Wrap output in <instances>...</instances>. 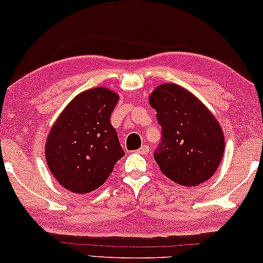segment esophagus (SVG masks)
<instances>
[{"label": "esophagus", "mask_w": 263, "mask_h": 263, "mask_svg": "<svg viewBox=\"0 0 263 263\" xmlns=\"http://www.w3.org/2000/svg\"><path fill=\"white\" fill-rule=\"evenodd\" d=\"M149 150H150V149H149L148 145H142L141 148H140L139 150H137V153L141 154V155H146V154L149 153Z\"/></svg>", "instance_id": "esophagus-1"}]
</instances>
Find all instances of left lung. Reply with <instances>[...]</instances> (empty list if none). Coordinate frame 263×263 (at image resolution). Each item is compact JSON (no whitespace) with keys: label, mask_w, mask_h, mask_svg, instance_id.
<instances>
[{"label":"left lung","mask_w":263,"mask_h":263,"mask_svg":"<svg viewBox=\"0 0 263 263\" xmlns=\"http://www.w3.org/2000/svg\"><path fill=\"white\" fill-rule=\"evenodd\" d=\"M162 127L154 157L170 180L194 187L214 176L223 159L225 140L217 119L181 85L165 83L149 96Z\"/></svg>","instance_id":"left-lung-1"}]
</instances>
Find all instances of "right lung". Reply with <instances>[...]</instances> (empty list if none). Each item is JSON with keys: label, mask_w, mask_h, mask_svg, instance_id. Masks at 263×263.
Returning a JSON list of instances; mask_svg holds the SVG:
<instances>
[{"label": "right lung", "mask_w": 263, "mask_h": 263, "mask_svg": "<svg viewBox=\"0 0 263 263\" xmlns=\"http://www.w3.org/2000/svg\"><path fill=\"white\" fill-rule=\"evenodd\" d=\"M119 95L98 86L78 93L59 115L45 145L49 171L60 185L86 194L107 180L124 156L109 118Z\"/></svg>", "instance_id": "obj_1"}]
</instances>
